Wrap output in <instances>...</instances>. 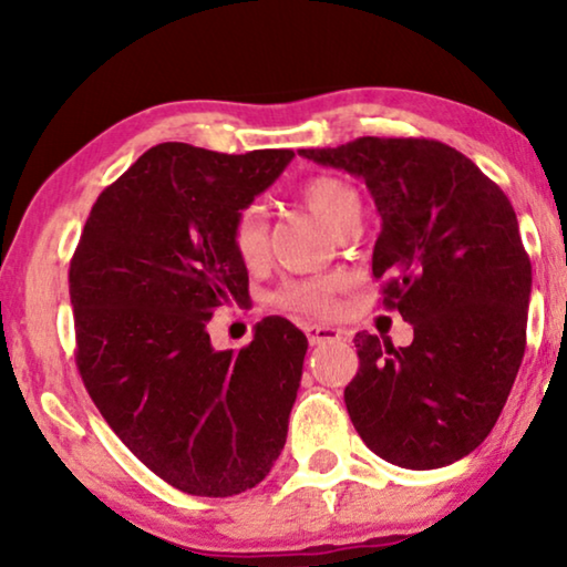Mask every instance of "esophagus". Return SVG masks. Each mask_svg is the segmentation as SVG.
I'll return each instance as SVG.
<instances>
[{"mask_svg": "<svg viewBox=\"0 0 567 567\" xmlns=\"http://www.w3.org/2000/svg\"><path fill=\"white\" fill-rule=\"evenodd\" d=\"M307 338L312 346H320V343H330V340H340L343 338V332L338 328H328V324H309Z\"/></svg>", "mask_w": 567, "mask_h": 567, "instance_id": "obj_1", "label": "esophagus"}]
</instances>
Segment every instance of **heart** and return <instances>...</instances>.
<instances>
[{"label":"heart","mask_w":567,"mask_h":567,"mask_svg":"<svg viewBox=\"0 0 567 567\" xmlns=\"http://www.w3.org/2000/svg\"><path fill=\"white\" fill-rule=\"evenodd\" d=\"M299 196L309 212L320 219L330 231L338 227L346 216L359 212L361 200L351 185L340 177L317 175L299 188ZM231 250L247 270H260L268 262V224L258 208L239 212L231 227ZM338 291V278H305V281H289L274 293V305L286 312L328 315L332 309V297Z\"/></svg>","instance_id":"b5f03b06"}]
</instances>
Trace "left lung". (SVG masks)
<instances>
[{
    "instance_id": "8db88e82",
    "label": "left lung",
    "mask_w": 567,
    "mask_h": 567,
    "mask_svg": "<svg viewBox=\"0 0 567 567\" xmlns=\"http://www.w3.org/2000/svg\"><path fill=\"white\" fill-rule=\"evenodd\" d=\"M367 183L382 216L371 270L413 343L359 332L348 415L371 452L405 470L446 467L493 431L526 348L532 262L498 185L433 138L361 136L299 150Z\"/></svg>"
}]
</instances>
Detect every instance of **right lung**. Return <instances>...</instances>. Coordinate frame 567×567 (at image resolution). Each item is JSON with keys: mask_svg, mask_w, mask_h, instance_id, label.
Here are the masks:
<instances>
[{"mask_svg": "<svg viewBox=\"0 0 567 567\" xmlns=\"http://www.w3.org/2000/svg\"><path fill=\"white\" fill-rule=\"evenodd\" d=\"M291 157L152 146L100 193L69 266L92 402L154 475L188 495L250 491L286 444L307 336L266 317L235 353L216 351L206 324L250 299L231 227Z\"/></svg>", "mask_w": 567, "mask_h": 567, "instance_id": "obj_1", "label": "right lung"}]
</instances>
